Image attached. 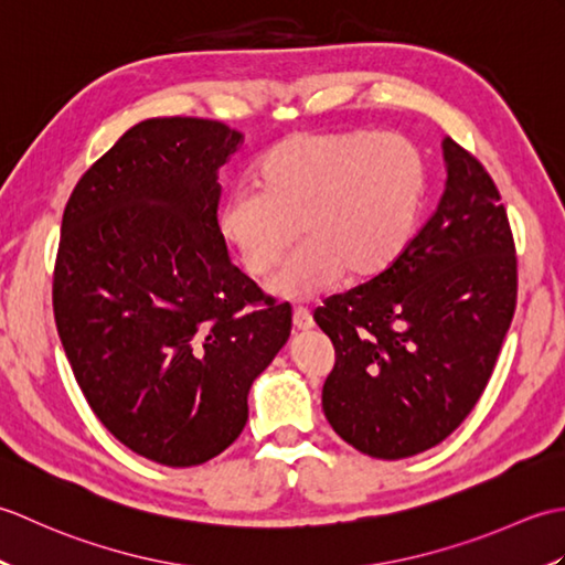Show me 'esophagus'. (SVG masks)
I'll list each match as a JSON object with an SVG mask.
<instances>
[{
	"label": "esophagus",
	"mask_w": 565,
	"mask_h": 565,
	"mask_svg": "<svg viewBox=\"0 0 565 565\" xmlns=\"http://www.w3.org/2000/svg\"><path fill=\"white\" fill-rule=\"evenodd\" d=\"M294 328L296 330H310V328H313V316H310L308 308H296L294 310Z\"/></svg>",
	"instance_id": "34e87169"
}]
</instances>
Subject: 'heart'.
Segmentation results:
<instances>
[{
    "instance_id": "b5f03b06",
    "label": "heart",
    "mask_w": 565,
    "mask_h": 565,
    "mask_svg": "<svg viewBox=\"0 0 565 565\" xmlns=\"http://www.w3.org/2000/svg\"><path fill=\"white\" fill-rule=\"evenodd\" d=\"M249 186L221 211V233L252 276L279 267L296 237L306 243L274 281L284 298H313L342 276L369 281L411 247L427 191L413 140L379 130L291 136L262 154Z\"/></svg>"
}]
</instances>
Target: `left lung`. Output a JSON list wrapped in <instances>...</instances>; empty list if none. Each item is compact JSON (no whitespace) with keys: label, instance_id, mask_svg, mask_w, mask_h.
Returning a JSON list of instances; mask_svg holds the SVG:
<instances>
[{"label":"left lung","instance_id":"1","mask_svg":"<svg viewBox=\"0 0 565 565\" xmlns=\"http://www.w3.org/2000/svg\"><path fill=\"white\" fill-rule=\"evenodd\" d=\"M444 160L447 189L405 255L313 313L334 347L322 411L374 459L427 451L463 423L518 306V255L495 182L451 138Z\"/></svg>","mask_w":565,"mask_h":565}]
</instances>
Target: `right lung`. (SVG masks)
I'll list each match as a JSON object with an SVG mask.
<instances>
[{"instance_id":"obj_1","label":"right lung","mask_w":565,"mask_h":565,"mask_svg":"<svg viewBox=\"0 0 565 565\" xmlns=\"http://www.w3.org/2000/svg\"><path fill=\"white\" fill-rule=\"evenodd\" d=\"M243 146L221 121H140L82 174L53 271L60 342L89 407L146 459L206 463L239 437L247 393L291 334L227 259L218 170Z\"/></svg>"}]
</instances>
